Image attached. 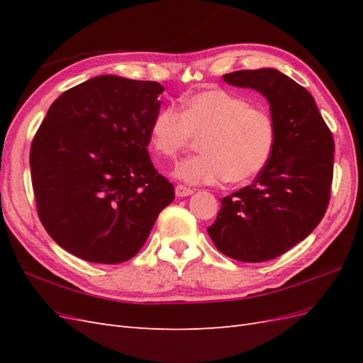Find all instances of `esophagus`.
Instances as JSON below:
<instances>
[{
  "label": "esophagus",
  "mask_w": 363,
  "mask_h": 363,
  "mask_svg": "<svg viewBox=\"0 0 363 363\" xmlns=\"http://www.w3.org/2000/svg\"><path fill=\"white\" fill-rule=\"evenodd\" d=\"M192 194H194V189H191V188H186V186H183V184L175 186V195L180 196V199H183V196H189Z\"/></svg>",
  "instance_id": "esophagus-1"
}]
</instances>
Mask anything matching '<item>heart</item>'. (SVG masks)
Returning a JSON list of instances; mask_svg holds the SVG:
<instances>
[{
  "label": "heart",
  "instance_id": "heart-1",
  "mask_svg": "<svg viewBox=\"0 0 363 363\" xmlns=\"http://www.w3.org/2000/svg\"><path fill=\"white\" fill-rule=\"evenodd\" d=\"M200 142L201 155L182 160L174 169L189 184L244 183L267 167L276 147V124L262 107L225 89H204L184 98L183 112L164 106L150 125L151 145L160 155L177 157Z\"/></svg>",
  "mask_w": 363,
  "mask_h": 363
}]
</instances>
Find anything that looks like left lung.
<instances>
[{"label": "left lung", "instance_id": "8db88e82", "mask_svg": "<svg viewBox=\"0 0 363 363\" xmlns=\"http://www.w3.org/2000/svg\"><path fill=\"white\" fill-rule=\"evenodd\" d=\"M269 103L276 147L252 184L221 200L208 236L223 255L257 263L281 256L321 223L330 201L335 142L311 92L272 68L223 75Z\"/></svg>", "mask_w": 363, "mask_h": 363}]
</instances>
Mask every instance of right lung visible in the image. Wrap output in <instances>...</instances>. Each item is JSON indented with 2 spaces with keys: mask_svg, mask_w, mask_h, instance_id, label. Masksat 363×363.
I'll return each mask as SVG.
<instances>
[{
  "mask_svg": "<svg viewBox=\"0 0 363 363\" xmlns=\"http://www.w3.org/2000/svg\"><path fill=\"white\" fill-rule=\"evenodd\" d=\"M157 82L100 75L63 92L31 142L38 215L63 250L92 263L136 256L174 186L152 167Z\"/></svg>",
  "mask_w": 363,
  "mask_h": 363,
  "instance_id": "1",
  "label": "right lung"
}]
</instances>
